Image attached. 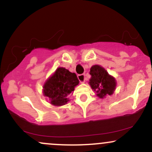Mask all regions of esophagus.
<instances>
[{"label": "esophagus", "instance_id": "1", "mask_svg": "<svg viewBox=\"0 0 152 152\" xmlns=\"http://www.w3.org/2000/svg\"><path fill=\"white\" fill-rule=\"evenodd\" d=\"M77 78H78V80H79L80 83H85V74L78 75H77Z\"/></svg>", "mask_w": 152, "mask_h": 152}]
</instances>
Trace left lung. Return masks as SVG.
Listing matches in <instances>:
<instances>
[{
    "label": "left lung",
    "instance_id": "obj_1",
    "mask_svg": "<svg viewBox=\"0 0 152 152\" xmlns=\"http://www.w3.org/2000/svg\"><path fill=\"white\" fill-rule=\"evenodd\" d=\"M90 74L92 77L89 83L99 98H103L105 95L113 94L116 82L104 68L99 65L93 66L90 68Z\"/></svg>",
    "mask_w": 152,
    "mask_h": 152
}]
</instances>
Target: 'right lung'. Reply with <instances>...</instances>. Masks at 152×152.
Returning a JSON list of instances; mask_svg holds the SVG:
<instances>
[{
    "instance_id": "add662e5",
    "label": "right lung",
    "mask_w": 152,
    "mask_h": 152,
    "mask_svg": "<svg viewBox=\"0 0 152 152\" xmlns=\"http://www.w3.org/2000/svg\"><path fill=\"white\" fill-rule=\"evenodd\" d=\"M78 84L79 80L75 73H72L65 68L59 67L44 84V95L50 99L52 105H64L69 100L67 95L74 91L75 87Z\"/></svg>"
}]
</instances>
